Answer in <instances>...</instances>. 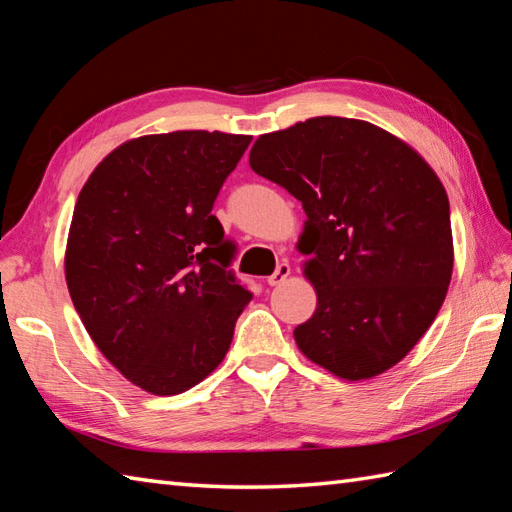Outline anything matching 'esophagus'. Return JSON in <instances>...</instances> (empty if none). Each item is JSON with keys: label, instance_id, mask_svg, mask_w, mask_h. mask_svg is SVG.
Returning a JSON list of instances; mask_svg holds the SVG:
<instances>
[{"label": "esophagus", "instance_id": "34e87169", "mask_svg": "<svg viewBox=\"0 0 512 512\" xmlns=\"http://www.w3.org/2000/svg\"><path fill=\"white\" fill-rule=\"evenodd\" d=\"M288 275H290V266L288 264H279L275 273L266 279L268 286H281L288 279Z\"/></svg>", "mask_w": 512, "mask_h": 512}]
</instances>
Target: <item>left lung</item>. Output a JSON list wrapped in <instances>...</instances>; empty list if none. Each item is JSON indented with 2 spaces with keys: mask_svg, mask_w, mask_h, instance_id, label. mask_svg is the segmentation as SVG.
<instances>
[{
  "mask_svg": "<svg viewBox=\"0 0 512 512\" xmlns=\"http://www.w3.org/2000/svg\"><path fill=\"white\" fill-rule=\"evenodd\" d=\"M250 167L306 211L297 242L317 310L301 354L343 380L405 358L440 312L453 275L449 198L405 140L358 118L314 116L262 134Z\"/></svg>",
  "mask_w": 512,
  "mask_h": 512,
  "instance_id": "1",
  "label": "left lung"
}]
</instances>
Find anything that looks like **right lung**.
<instances>
[{
    "label": "right lung",
    "mask_w": 512,
    "mask_h": 512,
    "mask_svg": "<svg viewBox=\"0 0 512 512\" xmlns=\"http://www.w3.org/2000/svg\"><path fill=\"white\" fill-rule=\"evenodd\" d=\"M253 136L184 129L132 138L76 200L65 281L101 354L154 396L195 387L224 361L250 292L211 215Z\"/></svg>",
    "instance_id": "obj_1"
}]
</instances>
